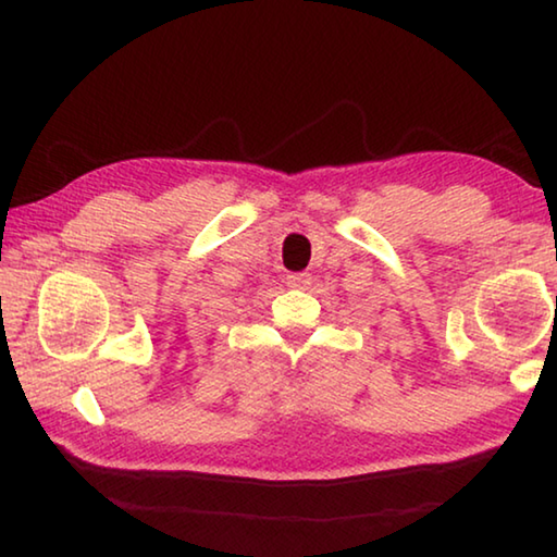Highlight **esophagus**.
Segmentation results:
<instances>
[{
  "instance_id": "esophagus-1",
  "label": "esophagus",
  "mask_w": 557,
  "mask_h": 557,
  "mask_svg": "<svg viewBox=\"0 0 557 557\" xmlns=\"http://www.w3.org/2000/svg\"><path fill=\"white\" fill-rule=\"evenodd\" d=\"M287 285L295 289H307L312 285V275L309 272H292V275H287Z\"/></svg>"
}]
</instances>
